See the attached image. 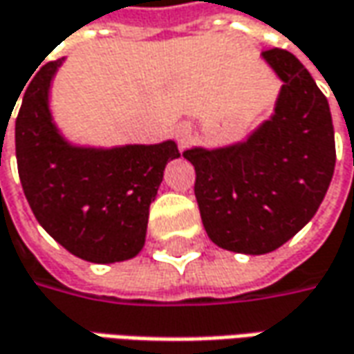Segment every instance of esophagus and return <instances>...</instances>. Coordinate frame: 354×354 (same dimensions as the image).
<instances>
[{"mask_svg": "<svg viewBox=\"0 0 354 354\" xmlns=\"http://www.w3.org/2000/svg\"><path fill=\"white\" fill-rule=\"evenodd\" d=\"M178 139L182 140V142H184V140L188 139V135H189V131H188V127H180L178 129Z\"/></svg>", "mask_w": 354, "mask_h": 354, "instance_id": "obj_1", "label": "esophagus"}]
</instances>
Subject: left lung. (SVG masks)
Here are the masks:
<instances>
[{"label":"left lung","mask_w":354,"mask_h":354,"mask_svg":"<svg viewBox=\"0 0 354 354\" xmlns=\"http://www.w3.org/2000/svg\"><path fill=\"white\" fill-rule=\"evenodd\" d=\"M262 60L282 82L274 111L243 140L184 158L196 168V200L207 237L243 254H266L294 237L322 205L335 170L327 97L288 50Z\"/></svg>","instance_id":"obj_1"}]
</instances>
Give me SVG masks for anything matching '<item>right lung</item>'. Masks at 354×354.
<instances>
[{
  "instance_id": "add662e5",
  "label": "right lung",
  "mask_w": 354,
  "mask_h": 354,
  "mask_svg": "<svg viewBox=\"0 0 354 354\" xmlns=\"http://www.w3.org/2000/svg\"><path fill=\"white\" fill-rule=\"evenodd\" d=\"M62 62L44 64L23 93L15 121L21 186L41 227L74 257L95 264L129 261L145 247L149 207L166 165L180 158L178 145L72 142L50 109Z\"/></svg>"
}]
</instances>
